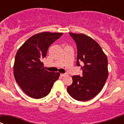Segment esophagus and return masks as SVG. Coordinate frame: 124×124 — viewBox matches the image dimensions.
<instances>
[{"mask_svg":"<svg viewBox=\"0 0 124 124\" xmlns=\"http://www.w3.org/2000/svg\"><path fill=\"white\" fill-rule=\"evenodd\" d=\"M67 75V73H61V76L62 77H65V76Z\"/></svg>","mask_w":124,"mask_h":124,"instance_id":"34e87169","label":"esophagus"}]
</instances>
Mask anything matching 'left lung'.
I'll return each mask as SVG.
<instances>
[{
  "instance_id": "1",
  "label": "left lung",
  "mask_w": 124,
  "mask_h": 124,
  "mask_svg": "<svg viewBox=\"0 0 124 124\" xmlns=\"http://www.w3.org/2000/svg\"><path fill=\"white\" fill-rule=\"evenodd\" d=\"M77 46V65L81 67L83 77L73 75L67 91L79 101L91 100L102 90L108 77V58L100 44L84 34L70 33Z\"/></svg>"
}]
</instances>
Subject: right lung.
Listing matches in <instances>:
<instances>
[{
    "label": "right lung",
    "mask_w": 124,
    "mask_h": 124,
    "mask_svg": "<svg viewBox=\"0 0 124 124\" xmlns=\"http://www.w3.org/2000/svg\"><path fill=\"white\" fill-rule=\"evenodd\" d=\"M63 34L43 32L32 36L18 49L13 65L16 83L25 94L34 99L46 96L60 76L59 72L45 70L41 60L49 47Z\"/></svg>",
    "instance_id": "obj_1"
}]
</instances>
